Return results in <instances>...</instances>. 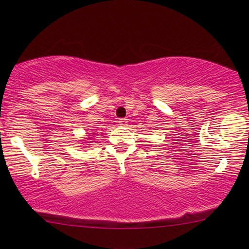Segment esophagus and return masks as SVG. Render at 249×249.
<instances>
[{
  "mask_svg": "<svg viewBox=\"0 0 249 249\" xmlns=\"http://www.w3.org/2000/svg\"><path fill=\"white\" fill-rule=\"evenodd\" d=\"M119 124L121 125H125L128 124V120L127 119H120L119 120Z\"/></svg>",
  "mask_w": 249,
  "mask_h": 249,
  "instance_id": "34e87169",
  "label": "esophagus"
}]
</instances>
